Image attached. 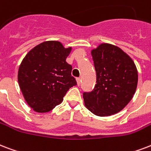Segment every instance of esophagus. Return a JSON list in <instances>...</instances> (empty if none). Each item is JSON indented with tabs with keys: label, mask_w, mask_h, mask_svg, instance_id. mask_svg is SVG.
Returning <instances> with one entry per match:
<instances>
[{
	"label": "esophagus",
	"mask_w": 151,
	"mask_h": 151,
	"mask_svg": "<svg viewBox=\"0 0 151 151\" xmlns=\"http://www.w3.org/2000/svg\"><path fill=\"white\" fill-rule=\"evenodd\" d=\"M81 80L80 78H77V82H78V86H80V85H81Z\"/></svg>",
	"instance_id": "34e87169"
}]
</instances>
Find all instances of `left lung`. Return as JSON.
<instances>
[{"label":"left lung","mask_w":151,"mask_h":151,"mask_svg":"<svg viewBox=\"0 0 151 151\" xmlns=\"http://www.w3.org/2000/svg\"><path fill=\"white\" fill-rule=\"evenodd\" d=\"M96 73V85L84 92L86 108L96 116L119 112L134 96L138 83L136 66L120 48L103 43L91 51Z\"/></svg>","instance_id":"left-lung-1"}]
</instances>
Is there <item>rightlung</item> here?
Segmentation results:
<instances>
[{
	"label": "right lung",
	"instance_id": "obj_1",
	"mask_svg": "<svg viewBox=\"0 0 151 151\" xmlns=\"http://www.w3.org/2000/svg\"><path fill=\"white\" fill-rule=\"evenodd\" d=\"M71 47L47 41L30 50L18 71V82L25 101L37 112H47L63 101L70 88L77 85L72 65L65 59Z\"/></svg>",
	"mask_w": 151,
	"mask_h": 151
}]
</instances>
